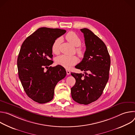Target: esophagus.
Masks as SVG:
<instances>
[{
	"label": "esophagus",
	"mask_w": 135,
	"mask_h": 135,
	"mask_svg": "<svg viewBox=\"0 0 135 135\" xmlns=\"http://www.w3.org/2000/svg\"><path fill=\"white\" fill-rule=\"evenodd\" d=\"M66 73H67V75H69L70 74V71L69 70H66Z\"/></svg>",
	"instance_id": "34e87169"
}]
</instances>
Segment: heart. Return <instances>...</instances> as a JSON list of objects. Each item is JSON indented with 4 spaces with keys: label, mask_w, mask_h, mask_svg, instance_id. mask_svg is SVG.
I'll list each match as a JSON object with an SVG mask.
<instances>
[{
    "label": "heart",
    "mask_w": 135,
    "mask_h": 135,
    "mask_svg": "<svg viewBox=\"0 0 135 135\" xmlns=\"http://www.w3.org/2000/svg\"><path fill=\"white\" fill-rule=\"evenodd\" d=\"M66 40L73 45L76 47L80 46L81 45V40L80 37L75 32L70 31L66 35ZM61 40L60 38L56 39L53 42L52 46V51L53 53L57 54L60 52V44ZM76 52L80 57H83L84 55V52L81 48H77ZM78 62V59L76 56L61 55L56 57L55 62L66 69L70 68L73 66L76 65Z\"/></svg>",
    "instance_id": "1"
}]
</instances>
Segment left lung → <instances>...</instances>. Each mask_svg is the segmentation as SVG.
Instances as JSON below:
<instances>
[{"mask_svg": "<svg viewBox=\"0 0 135 135\" xmlns=\"http://www.w3.org/2000/svg\"><path fill=\"white\" fill-rule=\"evenodd\" d=\"M86 50L82 61L75 66L84 74L71 73L76 83L71 88L72 98L80 104L97 100L109 79L110 59L107 47L100 38L87 28L81 29Z\"/></svg>", "mask_w": 135, "mask_h": 135, "instance_id": "1", "label": "left lung"}]
</instances>
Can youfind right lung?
Listing matches in <instances>:
<instances>
[{
  "label": "right lung",
  "mask_w": 135,
  "mask_h": 135,
  "mask_svg": "<svg viewBox=\"0 0 135 135\" xmlns=\"http://www.w3.org/2000/svg\"><path fill=\"white\" fill-rule=\"evenodd\" d=\"M66 31L61 29L42 27L28 36L22 43L17 64L19 79L29 98L40 104L53 98L54 88L66 75L60 65L49 67L52 60V46L54 41ZM47 68L46 72L44 68Z\"/></svg>",
  "instance_id": "add662e5"
}]
</instances>
